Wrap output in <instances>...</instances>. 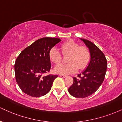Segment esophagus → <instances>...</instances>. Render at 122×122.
<instances>
[{
  "instance_id": "obj_1",
  "label": "esophagus",
  "mask_w": 122,
  "mask_h": 122,
  "mask_svg": "<svg viewBox=\"0 0 122 122\" xmlns=\"http://www.w3.org/2000/svg\"><path fill=\"white\" fill-rule=\"evenodd\" d=\"M60 76L61 77H62V78H65V77H66V76L64 75H60Z\"/></svg>"
}]
</instances>
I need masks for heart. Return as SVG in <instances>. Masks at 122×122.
<instances>
[{
    "instance_id": "obj_1",
    "label": "heart",
    "mask_w": 122,
    "mask_h": 122,
    "mask_svg": "<svg viewBox=\"0 0 122 122\" xmlns=\"http://www.w3.org/2000/svg\"><path fill=\"white\" fill-rule=\"evenodd\" d=\"M61 52L64 56H69L67 58V64H60L54 68L56 73L67 75L75 73L78 69L82 70L88 65L91 59V53L88 49L84 46H80L74 41L65 42L61 46ZM50 60L55 64L62 61V56L60 51L53 47L49 51Z\"/></svg>"
}]
</instances>
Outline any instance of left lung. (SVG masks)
Listing matches in <instances>:
<instances>
[{"label": "left lung", "instance_id": "8db88e82", "mask_svg": "<svg viewBox=\"0 0 122 122\" xmlns=\"http://www.w3.org/2000/svg\"><path fill=\"white\" fill-rule=\"evenodd\" d=\"M80 40L89 48L91 60L87 68L78 75L79 78L73 77V83L68 92L75 97L84 98L95 93L103 83L107 62L104 53L94 43L85 39Z\"/></svg>", "mask_w": 122, "mask_h": 122}]
</instances>
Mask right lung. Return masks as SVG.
<instances>
[{"label":"right lung","mask_w":122,"mask_h":122,"mask_svg":"<svg viewBox=\"0 0 122 122\" xmlns=\"http://www.w3.org/2000/svg\"><path fill=\"white\" fill-rule=\"evenodd\" d=\"M61 41L58 38L39 39L18 56L14 66L15 79L25 93L39 97L50 91L58 76L43 74L49 72L51 68L49 51Z\"/></svg>","instance_id":"add662e5"}]
</instances>
